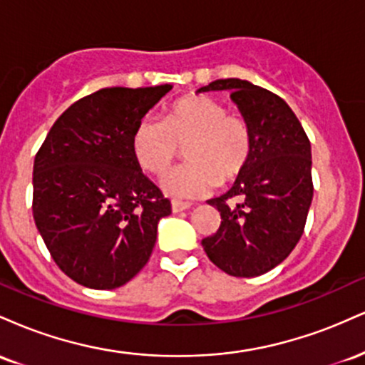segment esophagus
I'll return each mask as SVG.
<instances>
[{
    "instance_id": "esophagus-1",
    "label": "esophagus",
    "mask_w": 365,
    "mask_h": 365,
    "mask_svg": "<svg viewBox=\"0 0 365 365\" xmlns=\"http://www.w3.org/2000/svg\"><path fill=\"white\" fill-rule=\"evenodd\" d=\"M190 206H192L190 202L173 200V202H171V211H173V212H182V211H187V209H190Z\"/></svg>"
}]
</instances>
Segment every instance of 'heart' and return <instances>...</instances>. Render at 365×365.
<instances>
[{
  "label": "heart",
  "mask_w": 365,
  "mask_h": 365,
  "mask_svg": "<svg viewBox=\"0 0 365 365\" xmlns=\"http://www.w3.org/2000/svg\"><path fill=\"white\" fill-rule=\"evenodd\" d=\"M185 145L187 165L161 180L163 190L177 199L207 195L217 183L240 177L252 158L254 135L249 121L230 115L225 104L187 96L171 104L161 121L140 120L130 140L137 165L154 177L165 175Z\"/></svg>",
  "instance_id": "b5f03b06"
}]
</instances>
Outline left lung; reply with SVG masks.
Masks as SVG:
<instances>
[{"label":"left lung","mask_w":365,"mask_h":365,"mask_svg":"<svg viewBox=\"0 0 365 365\" xmlns=\"http://www.w3.org/2000/svg\"><path fill=\"white\" fill-rule=\"evenodd\" d=\"M209 91H230L252 128L254 150L233 187L207 200L221 225L202 247L226 274L254 278L282 264L302 237L314 194L311 142L273 92L240 78H220L197 92Z\"/></svg>","instance_id":"left-lung-1"}]
</instances>
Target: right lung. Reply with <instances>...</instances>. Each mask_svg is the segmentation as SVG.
Returning <instances> with one entry per match:
<instances>
[{"label": "right lung", "instance_id": "1", "mask_svg": "<svg viewBox=\"0 0 365 365\" xmlns=\"http://www.w3.org/2000/svg\"><path fill=\"white\" fill-rule=\"evenodd\" d=\"M170 83L108 87L54 121L34 159L32 212L58 267L78 284L113 290L145 266L171 204L142 173L132 133Z\"/></svg>", "mask_w": 365, "mask_h": 365}]
</instances>
